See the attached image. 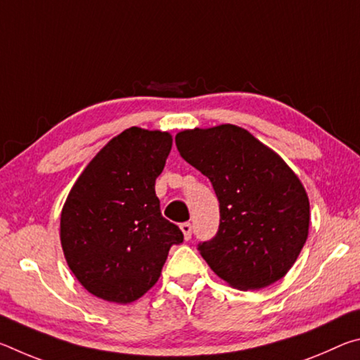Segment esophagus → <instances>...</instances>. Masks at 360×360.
I'll return each instance as SVG.
<instances>
[{"label":"esophagus","mask_w":360,"mask_h":360,"mask_svg":"<svg viewBox=\"0 0 360 360\" xmlns=\"http://www.w3.org/2000/svg\"><path fill=\"white\" fill-rule=\"evenodd\" d=\"M179 229H181V231H182V235H184V240H186V241L191 240V236H192V225H191V222L181 224Z\"/></svg>","instance_id":"1"}]
</instances>
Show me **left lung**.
Masks as SVG:
<instances>
[{
    "instance_id": "1",
    "label": "left lung",
    "mask_w": 360,
    "mask_h": 360,
    "mask_svg": "<svg viewBox=\"0 0 360 360\" xmlns=\"http://www.w3.org/2000/svg\"><path fill=\"white\" fill-rule=\"evenodd\" d=\"M176 146L219 200L217 233L198 245L211 270L241 290L281 279L308 238L309 200L297 174L236 125L179 131Z\"/></svg>"
}]
</instances>
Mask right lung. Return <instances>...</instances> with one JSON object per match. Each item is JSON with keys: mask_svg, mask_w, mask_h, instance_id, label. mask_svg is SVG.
<instances>
[{"mask_svg": "<svg viewBox=\"0 0 360 360\" xmlns=\"http://www.w3.org/2000/svg\"><path fill=\"white\" fill-rule=\"evenodd\" d=\"M173 138L131 127L112 138L66 198L60 240L70 270L90 294L114 303L143 297L184 235L160 212L155 179Z\"/></svg>", "mask_w": 360, "mask_h": 360, "instance_id": "obj_1", "label": "right lung"}]
</instances>
